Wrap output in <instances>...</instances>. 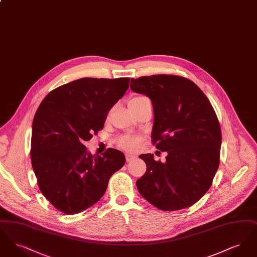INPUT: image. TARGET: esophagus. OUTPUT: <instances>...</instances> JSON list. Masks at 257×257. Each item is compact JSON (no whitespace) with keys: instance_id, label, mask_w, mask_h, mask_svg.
Returning <instances> with one entry per match:
<instances>
[{"instance_id":"obj_1","label":"esophagus","mask_w":257,"mask_h":257,"mask_svg":"<svg viewBox=\"0 0 257 257\" xmlns=\"http://www.w3.org/2000/svg\"><path fill=\"white\" fill-rule=\"evenodd\" d=\"M134 159V155H131V154H126V161H127V162H131L132 160Z\"/></svg>"}]
</instances>
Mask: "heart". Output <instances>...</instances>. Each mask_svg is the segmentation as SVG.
Here are the masks:
<instances>
[{
    "mask_svg": "<svg viewBox=\"0 0 257 257\" xmlns=\"http://www.w3.org/2000/svg\"><path fill=\"white\" fill-rule=\"evenodd\" d=\"M146 99L147 98L145 96H137V97L132 98L129 101V106L140 104ZM140 141H141V138L137 135H124L117 140V146L124 150L134 151L135 149L138 147V145L140 144Z\"/></svg>",
    "mask_w": 257,
    "mask_h": 257,
    "instance_id": "1",
    "label": "heart"
}]
</instances>
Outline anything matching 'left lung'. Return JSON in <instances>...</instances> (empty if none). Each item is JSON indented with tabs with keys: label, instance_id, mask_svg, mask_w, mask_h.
Returning a JSON list of instances; mask_svg holds the SVG:
<instances>
[{
	"label": "left lung",
	"instance_id": "obj_1",
	"mask_svg": "<svg viewBox=\"0 0 257 257\" xmlns=\"http://www.w3.org/2000/svg\"><path fill=\"white\" fill-rule=\"evenodd\" d=\"M130 87L150 98L152 143L168 152L165 163L155 161L153 154L140 156L147 171L137 188L161 210L190 207L205 195L219 168L221 132L216 112L202 90L180 76L131 79Z\"/></svg>",
	"mask_w": 257,
	"mask_h": 257
}]
</instances>
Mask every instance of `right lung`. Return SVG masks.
I'll use <instances>...</instances> for the list:
<instances>
[{"label":"right lung","instance_id":"1","mask_svg":"<svg viewBox=\"0 0 257 257\" xmlns=\"http://www.w3.org/2000/svg\"><path fill=\"white\" fill-rule=\"evenodd\" d=\"M129 81L82 78L52 90L37 109L32 166L42 195L64 214L74 215L95 204L110 176L125 164L121 151L109 148L103 156H92L84 143L103 129Z\"/></svg>","mask_w":257,"mask_h":257}]
</instances>
